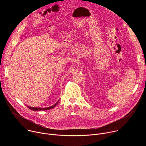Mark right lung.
I'll return each instance as SVG.
<instances>
[{
	"label": "right lung",
	"instance_id": "add662e5",
	"mask_svg": "<svg viewBox=\"0 0 146 146\" xmlns=\"http://www.w3.org/2000/svg\"><path fill=\"white\" fill-rule=\"evenodd\" d=\"M58 102H59V100H58L56 103H55L54 105H52V106H50V107H48V108H32V107H30V106H27V107H28L29 109H30L31 110H33V111L47 110H50V109H51L54 108V107L57 105Z\"/></svg>",
	"mask_w": 146,
	"mask_h": 146
}]
</instances>
